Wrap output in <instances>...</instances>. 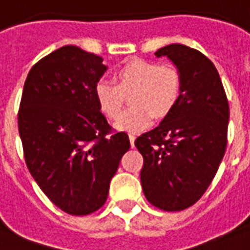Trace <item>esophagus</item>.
Masks as SVG:
<instances>
[{"label":"esophagus","instance_id":"1","mask_svg":"<svg viewBox=\"0 0 250 250\" xmlns=\"http://www.w3.org/2000/svg\"><path fill=\"white\" fill-rule=\"evenodd\" d=\"M135 140H136L135 133H129V142H130V146H132V147L135 146Z\"/></svg>","mask_w":250,"mask_h":250}]
</instances>
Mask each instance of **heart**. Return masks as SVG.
Wrapping results in <instances>:
<instances>
[{
    "label": "heart",
    "mask_w": 250,
    "mask_h": 250,
    "mask_svg": "<svg viewBox=\"0 0 250 250\" xmlns=\"http://www.w3.org/2000/svg\"><path fill=\"white\" fill-rule=\"evenodd\" d=\"M115 83L101 79L95 84V98L110 120L121 115L125 96L132 94L134 106L115 122L124 130H140L152 118L165 120L178 104L182 91L180 70L173 65H159L143 58H132L115 70Z\"/></svg>",
    "instance_id": "b5f03b06"
}]
</instances>
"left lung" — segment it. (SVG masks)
<instances>
[{"instance_id":"left-lung-1","label":"left lung","mask_w":250,"mask_h":250,"mask_svg":"<svg viewBox=\"0 0 250 250\" xmlns=\"http://www.w3.org/2000/svg\"><path fill=\"white\" fill-rule=\"evenodd\" d=\"M178 68V104L159 126L136 139L144 159V196L163 211H182L206 193L226 151L229 102L215 65L199 50L168 44L155 53Z\"/></svg>"}]
</instances>
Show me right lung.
Segmentation results:
<instances>
[{
    "instance_id": "obj_1",
    "label": "right lung",
    "mask_w": 250,
    "mask_h": 250,
    "mask_svg": "<svg viewBox=\"0 0 250 250\" xmlns=\"http://www.w3.org/2000/svg\"><path fill=\"white\" fill-rule=\"evenodd\" d=\"M102 57L63 46L31 68L19 108L25 165L50 201L70 215H88L107 200L110 181L130 148L101 113L95 84Z\"/></svg>"
}]
</instances>
